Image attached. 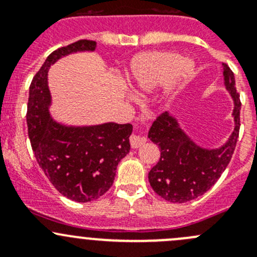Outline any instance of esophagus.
<instances>
[{
	"label": "esophagus",
	"instance_id": "1",
	"mask_svg": "<svg viewBox=\"0 0 257 257\" xmlns=\"http://www.w3.org/2000/svg\"><path fill=\"white\" fill-rule=\"evenodd\" d=\"M129 141H131L132 148H141L147 142V139H145V137L138 136V134H132Z\"/></svg>",
	"mask_w": 257,
	"mask_h": 257
}]
</instances>
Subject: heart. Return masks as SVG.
I'll use <instances>...</instances> for the list:
<instances>
[{"label": "heart", "instance_id": "obj_1", "mask_svg": "<svg viewBox=\"0 0 257 257\" xmlns=\"http://www.w3.org/2000/svg\"><path fill=\"white\" fill-rule=\"evenodd\" d=\"M194 66L180 53L172 51H149L131 61L125 78L138 93H147L163 83L159 100L169 103L193 73Z\"/></svg>", "mask_w": 257, "mask_h": 257}]
</instances>
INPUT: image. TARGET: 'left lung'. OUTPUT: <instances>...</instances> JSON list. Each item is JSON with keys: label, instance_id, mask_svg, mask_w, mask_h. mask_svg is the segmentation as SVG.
<instances>
[{"label": "left lung", "instance_id": "left-lung-1", "mask_svg": "<svg viewBox=\"0 0 257 257\" xmlns=\"http://www.w3.org/2000/svg\"><path fill=\"white\" fill-rule=\"evenodd\" d=\"M224 67L225 88L234 99V132L217 149H204L189 138L174 116L162 113L150 126L148 138L160 149V159L149 172L153 190L170 203H186L203 195L221 177L236 147L240 131V95L229 66Z\"/></svg>", "mask_w": 257, "mask_h": 257}]
</instances>
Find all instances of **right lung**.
Masks as SVG:
<instances>
[{"instance_id": "right-lung-1", "label": "right lung", "mask_w": 257, "mask_h": 257, "mask_svg": "<svg viewBox=\"0 0 257 257\" xmlns=\"http://www.w3.org/2000/svg\"><path fill=\"white\" fill-rule=\"evenodd\" d=\"M94 41L80 40L52 52L30 85L28 137L41 169L63 196L78 203L93 201L112 186L118 163L131 150L132 124L104 123L68 126L49 115L48 69L74 52L94 51Z\"/></svg>"}]
</instances>
